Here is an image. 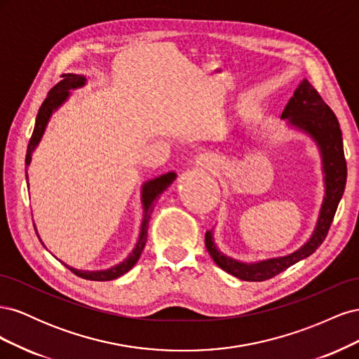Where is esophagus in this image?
<instances>
[{
  "label": "esophagus",
  "instance_id": "obj_1",
  "mask_svg": "<svg viewBox=\"0 0 359 359\" xmlns=\"http://www.w3.org/2000/svg\"><path fill=\"white\" fill-rule=\"evenodd\" d=\"M196 165L201 166V168H206V169H215L217 166H219V161H217V157L214 154H199L196 157Z\"/></svg>",
  "mask_w": 359,
  "mask_h": 359
}]
</instances>
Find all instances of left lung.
<instances>
[{
  "label": "left lung",
  "mask_w": 359,
  "mask_h": 359,
  "mask_svg": "<svg viewBox=\"0 0 359 359\" xmlns=\"http://www.w3.org/2000/svg\"><path fill=\"white\" fill-rule=\"evenodd\" d=\"M281 118H289V121L298 128L311 135L320 147L323 169L327 177V196L323 199L319 222L310 241L301 247L298 252L286 257L269 259L259 264H241L238 260L226 257L215 248L212 241V233H205V245L214 262L226 273L245 281H265L273 278L277 274L283 273L285 269L293 264L299 262L313 255L319 245L325 241L328 235L331 223L337 211V206L343 196L347 178V165L343 149V137L339 119L332 112L331 107L325 103L320 94L313 88L309 81H302L286 104Z\"/></svg>",
  "instance_id": "1"
}]
</instances>
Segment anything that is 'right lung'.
<instances>
[{"mask_svg":"<svg viewBox=\"0 0 359 359\" xmlns=\"http://www.w3.org/2000/svg\"><path fill=\"white\" fill-rule=\"evenodd\" d=\"M61 81L53 86V88L49 91L48 97L45 99V102L41 103L37 118H36V126H34V132L31 135L29 144L27 148V157H25V165H29L31 161V154L32 149L36 148V145L39 144V140L45 132V127L49 121V116L52 114V111H55L57 107L67 99L69 95V90L72 88H78V86H82L85 83V78L79 74H73V73H64L61 76ZM28 180V177H27ZM175 180V173H166V175H161L153 181H148L144 186V191H142V202H144V208H145V215H144V222H142V229H140V235H139V241L133 250V253L130 255L123 264H119L111 269L107 271H95V273H90V271H78L74 268L67 266L73 274H76L81 278L85 280H94V281H107V280H115L118 277H121L123 274H126L127 271H130L133 268V265L137 262L140 253L145 247L147 243V235H148V224H149V219H151V212H153L156 202L158 201V198L161 196V193L165 191L172 181ZM37 233V232H36Z\"/></svg>","mask_w":359,"mask_h":359,"instance_id":"obj_1","label":"right lung"}]
</instances>
